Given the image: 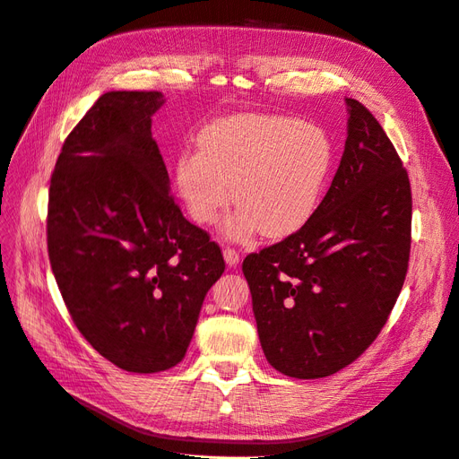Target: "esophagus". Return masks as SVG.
I'll return each instance as SVG.
<instances>
[{
	"mask_svg": "<svg viewBox=\"0 0 459 459\" xmlns=\"http://www.w3.org/2000/svg\"><path fill=\"white\" fill-rule=\"evenodd\" d=\"M224 260H226L228 266H238L239 260H241V256H239V253H238V251H235V248L226 247V248H224Z\"/></svg>",
	"mask_w": 459,
	"mask_h": 459,
	"instance_id": "34e87169",
	"label": "esophagus"
}]
</instances>
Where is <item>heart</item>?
<instances>
[{
  "instance_id": "heart-1",
  "label": "heart",
  "mask_w": 459,
  "mask_h": 459,
  "mask_svg": "<svg viewBox=\"0 0 459 459\" xmlns=\"http://www.w3.org/2000/svg\"><path fill=\"white\" fill-rule=\"evenodd\" d=\"M199 151L176 160V186L189 216L208 226L231 203L239 208L226 226L231 238L256 230L281 239L316 212L333 164L327 134L285 117L238 115L199 134Z\"/></svg>"
}]
</instances>
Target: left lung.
<instances>
[{
  "mask_svg": "<svg viewBox=\"0 0 459 459\" xmlns=\"http://www.w3.org/2000/svg\"><path fill=\"white\" fill-rule=\"evenodd\" d=\"M344 101V152L324 201L297 233L243 260L264 356L295 379L352 364L377 339L408 272V172L369 110Z\"/></svg>",
  "mask_w": 459,
  "mask_h": 459,
  "instance_id": "8db88e82",
  "label": "left lung"
}]
</instances>
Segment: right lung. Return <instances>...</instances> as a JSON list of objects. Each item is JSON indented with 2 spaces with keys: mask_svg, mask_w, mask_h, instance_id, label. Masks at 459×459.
<instances>
[{
  "mask_svg": "<svg viewBox=\"0 0 459 459\" xmlns=\"http://www.w3.org/2000/svg\"><path fill=\"white\" fill-rule=\"evenodd\" d=\"M160 91H107L68 134L48 204V253L74 325L134 373L184 359L226 262L170 195L151 117Z\"/></svg>",
  "mask_w": 459,
  "mask_h": 459,
  "instance_id": "right-lung-1",
  "label": "right lung"
}]
</instances>
